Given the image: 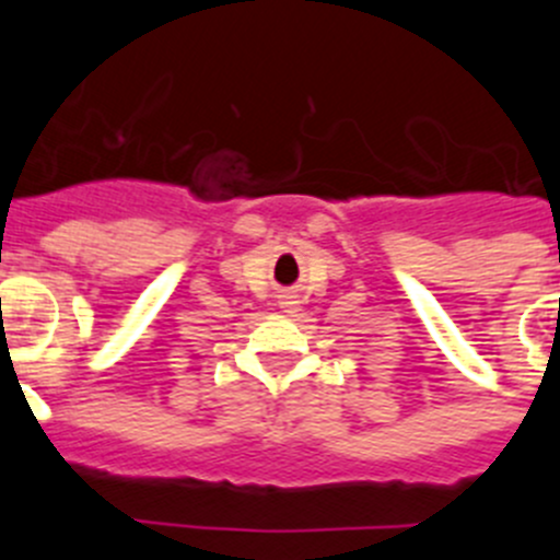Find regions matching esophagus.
<instances>
[{"label":"esophagus","mask_w":560,"mask_h":560,"mask_svg":"<svg viewBox=\"0 0 560 560\" xmlns=\"http://www.w3.org/2000/svg\"><path fill=\"white\" fill-rule=\"evenodd\" d=\"M279 306L284 308L287 314H295L298 308H301V301H298L295 295H281V298H279Z\"/></svg>","instance_id":"34e87169"}]
</instances>
